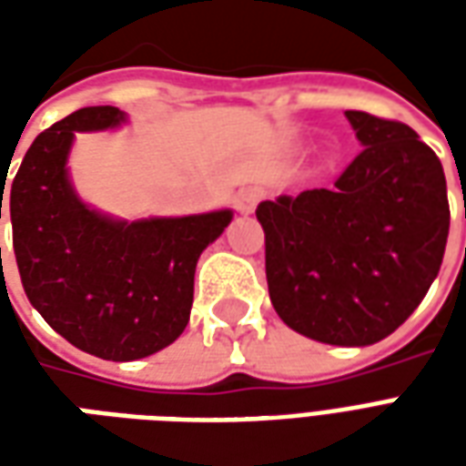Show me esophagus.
<instances>
[{
    "instance_id": "obj_1",
    "label": "esophagus",
    "mask_w": 466,
    "mask_h": 466,
    "mask_svg": "<svg viewBox=\"0 0 466 466\" xmlns=\"http://www.w3.org/2000/svg\"><path fill=\"white\" fill-rule=\"evenodd\" d=\"M262 199V189H257V187H247L242 192L234 197V207H237V212L239 214H252L257 209V204Z\"/></svg>"
}]
</instances>
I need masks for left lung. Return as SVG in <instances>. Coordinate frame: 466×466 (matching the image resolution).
I'll return each mask as SVG.
<instances>
[{"mask_svg": "<svg viewBox=\"0 0 466 466\" xmlns=\"http://www.w3.org/2000/svg\"><path fill=\"white\" fill-rule=\"evenodd\" d=\"M361 149L329 189L257 207L274 309L287 327L367 347L407 322L440 274L450 234L437 154L394 119L344 112Z\"/></svg>", "mask_w": 466, "mask_h": 466, "instance_id": "obj_1", "label": "left lung"}]
</instances>
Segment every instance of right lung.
I'll return each mask as SVG.
<instances>
[{
  "instance_id": "add662e5",
  "label": "right lung",
  "mask_w": 466,
  "mask_h": 466,
  "mask_svg": "<svg viewBox=\"0 0 466 466\" xmlns=\"http://www.w3.org/2000/svg\"><path fill=\"white\" fill-rule=\"evenodd\" d=\"M122 122L116 106H85L52 124L26 149L5 202L26 299L76 350L112 361L149 357L184 332L197 259L232 222L222 209L129 224L82 204L66 177L75 132Z\"/></svg>"
}]
</instances>
